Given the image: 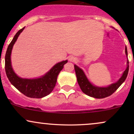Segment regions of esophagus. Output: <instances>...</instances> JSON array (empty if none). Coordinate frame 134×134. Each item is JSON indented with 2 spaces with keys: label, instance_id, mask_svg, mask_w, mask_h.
<instances>
[{
  "label": "esophagus",
  "instance_id": "obj_1",
  "mask_svg": "<svg viewBox=\"0 0 134 134\" xmlns=\"http://www.w3.org/2000/svg\"><path fill=\"white\" fill-rule=\"evenodd\" d=\"M69 60H70V61H75V58L72 57H70L69 58Z\"/></svg>",
  "mask_w": 134,
  "mask_h": 134
}]
</instances>
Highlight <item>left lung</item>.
Returning <instances> with one entry per match:
<instances>
[{
    "instance_id": "1",
    "label": "left lung",
    "mask_w": 134,
    "mask_h": 134,
    "mask_svg": "<svg viewBox=\"0 0 134 134\" xmlns=\"http://www.w3.org/2000/svg\"><path fill=\"white\" fill-rule=\"evenodd\" d=\"M125 53L127 56V47H125ZM129 60H127V67L123 73L122 76L121 77L120 79L118 80L116 82L105 87H97L93 85L88 81L82 69H80L76 65H74L77 79V82L79 84L80 88L84 94L91 97L98 98V99H101V98H104L110 96L120 86L121 84L125 81L126 78H127L129 69Z\"/></svg>"
}]
</instances>
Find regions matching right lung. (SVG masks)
<instances>
[{
	"mask_svg": "<svg viewBox=\"0 0 134 134\" xmlns=\"http://www.w3.org/2000/svg\"><path fill=\"white\" fill-rule=\"evenodd\" d=\"M24 29V27H23L18 31L7 49L5 57L6 75L10 83L23 94L29 98H41L48 95L53 91L56 84L58 74L64 68V65L67 63V60L55 64L50 71L40 78L29 79H23L18 77L12 68L10 54L14 44Z\"/></svg>",
	"mask_w": 134,
	"mask_h": 134,
	"instance_id": "obj_1",
	"label": "right lung"
}]
</instances>
